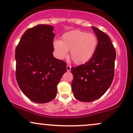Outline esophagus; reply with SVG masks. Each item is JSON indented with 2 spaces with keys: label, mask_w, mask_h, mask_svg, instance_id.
Here are the masks:
<instances>
[{
  "label": "esophagus",
  "mask_w": 133,
  "mask_h": 133,
  "mask_svg": "<svg viewBox=\"0 0 133 133\" xmlns=\"http://www.w3.org/2000/svg\"><path fill=\"white\" fill-rule=\"evenodd\" d=\"M71 65H69V64L67 65V71L69 72V71H71Z\"/></svg>",
  "instance_id": "34e87169"
}]
</instances>
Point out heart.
Wrapping results in <instances>:
<instances>
[{"mask_svg": "<svg viewBox=\"0 0 133 133\" xmlns=\"http://www.w3.org/2000/svg\"><path fill=\"white\" fill-rule=\"evenodd\" d=\"M98 45V39L94 34L79 30H73L64 34L61 41L55 40L53 47L59 59L70 56L76 64H83L92 59Z\"/></svg>", "mask_w": 133, "mask_h": 133, "instance_id": "obj_1", "label": "heart"}]
</instances>
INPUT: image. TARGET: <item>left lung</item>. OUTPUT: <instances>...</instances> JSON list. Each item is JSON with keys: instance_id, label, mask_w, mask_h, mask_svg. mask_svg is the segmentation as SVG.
Segmentation results:
<instances>
[{"instance_id": "obj_1", "label": "left lung", "mask_w": 133, "mask_h": 133, "mask_svg": "<svg viewBox=\"0 0 133 133\" xmlns=\"http://www.w3.org/2000/svg\"><path fill=\"white\" fill-rule=\"evenodd\" d=\"M98 39L97 49L92 59L84 64L71 68L72 91L82 102L95 101L106 92L114 76L116 51L108 35L92 27Z\"/></svg>"}]
</instances>
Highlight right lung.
Wrapping results in <instances>:
<instances>
[{"instance_id": "1", "label": "right lung", "mask_w": 133, "mask_h": 133, "mask_svg": "<svg viewBox=\"0 0 133 133\" xmlns=\"http://www.w3.org/2000/svg\"><path fill=\"white\" fill-rule=\"evenodd\" d=\"M51 25L27 29L16 49V80L20 89L34 103H46L57 94V86L66 63L53 56L55 33Z\"/></svg>"}]
</instances>
